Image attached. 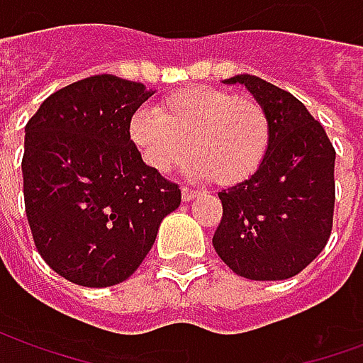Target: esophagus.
<instances>
[{
	"instance_id": "1",
	"label": "esophagus",
	"mask_w": 363,
	"mask_h": 363,
	"mask_svg": "<svg viewBox=\"0 0 363 363\" xmlns=\"http://www.w3.org/2000/svg\"><path fill=\"white\" fill-rule=\"evenodd\" d=\"M181 194H182V202H190V200L198 198V194H200V192H196V190H192V189H186V186H182Z\"/></svg>"
}]
</instances>
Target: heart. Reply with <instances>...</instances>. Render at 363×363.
Returning <instances> with one entry per match:
<instances>
[{
  "label": "heart",
  "instance_id": "obj_1",
  "mask_svg": "<svg viewBox=\"0 0 363 363\" xmlns=\"http://www.w3.org/2000/svg\"><path fill=\"white\" fill-rule=\"evenodd\" d=\"M270 118L252 96L194 85L161 99L155 112L138 111L128 124V138L145 165L169 173L186 155V171L235 186L259 171L270 147Z\"/></svg>",
  "mask_w": 363,
  "mask_h": 363
}]
</instances>
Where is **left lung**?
Here are the masks:
<instances>
[{
  "instance_id": "1",
  "label": "left lung",
  "mask_w": 363,
  "mask_h": 363,
  "mask_svg": "<svg viewBox=\"0 0 363 363\" xmlns=\"http://www.w3.org/2000/svg\"><path fill=\"white\" fill-rule=\"evenodd\" d=\"M245 85L268 112L270 147L249 181L221 190L223 218L213 249L249 280H286L325 249L335 212V147L301 101L257 75Z\"/></svg>"
}]
</instances>
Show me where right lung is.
<instances>
[{"instance_id": "right-lung-1", "label": "right lung", "mask_w": 363, "mask_h": 363, "mask_svg": "<svg viewBox=\"0 0 363 363\" xmlns=\"http://www.w3.org/2000/svg\"><path fill=\"white\" fill-rule=\"evenodd\" d=\"M155 91L93 75L52 93L25 126L23 192L36 251L85 288L128 280L181 190L151 171L128 138Z\"/></svg>"}]
</instances>
